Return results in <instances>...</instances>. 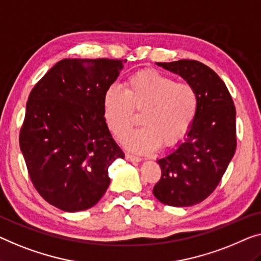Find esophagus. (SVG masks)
Segmentation results:
<instances>
[{
    "mask_svg": "<svg viewBox=\"0 0 261 261\" xmlns=\"http://www.w3.org/2000/svg\"><path fill=\"white\" fill-rule=\"evenodd\" d=\"M125 158H126V161H129L131 163L142 162V158L141 157H137V155H134V154H130V153H126L125 154Z\"/></svg>",
    "mask_w": 261,
    "mask_h": 261,
    "instance_id": "obj_1",
    "label": "esophagus"
}]
</instances>
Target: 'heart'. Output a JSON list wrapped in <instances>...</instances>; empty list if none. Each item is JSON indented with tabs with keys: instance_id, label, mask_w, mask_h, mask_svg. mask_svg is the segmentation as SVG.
Segmentation results:
<instances>
[{
	"instance_id": "heart-1",
	"label": "heart",
	"mask_w": 261,
	"mask_h": 261,
	"mask_svg": "<svg viewBox=\"0 0 261 261\" xmlns=\"http://www.w3.org/2000/svg\"><path fill=\"white\" fill-rule=\"evenodd\" d=\"M198 109V93L193 85L176 82L172 77L147 70L130 77L125 90L111 85L103 97V116L116 137L129 128L133 110H143V126L129 133L120 142L136 153H149L161 143H177L191 125Z\"/></svg>"
}]
</instances>
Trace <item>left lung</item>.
Masks as SVG:
<instances>
[{"mask_svg":"<svg viewBox=\"0 0 261 261\" xmlns=\"http://www.w3.org/2000/svg\"><path fill=\"white\" fill-rule=\"evenodd\" d=\"M179 75L198 93L197 114L184 141L157 159L162 177L153 188L161 203L186 207L206 199L236 152V108L226 85L207 65L180 60L155 63Z\"/></svg>","mask_w":261,"mask_h":261,"instance_id":"8db88e82","label":"left lung"}]
</instances>
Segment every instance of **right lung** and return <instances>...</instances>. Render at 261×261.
<instances>
[{
  "label": "right lung",
  "instance_id": "1",
  "mask_svg": "<svg viewBox=\"0 0 261 261\" xmlns=\"http://www.w3.org/2000/svg\"><path fill=\"white\" fill-rule=\"evenodd\" d=\"M123 61L67 58L31 90L19 147L35 189L65 212L98 203L110 185L108 169L124 153L103 116V97Z\"/></svg>",
  "mask_w": 261,
  "mask_h": 261
}]
</instances>
